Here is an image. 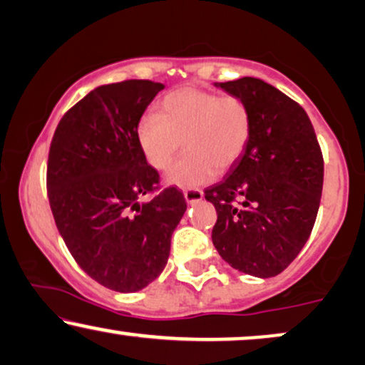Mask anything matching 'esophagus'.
Wrapping results in <instances>:
<instances>
[{
  "mask_svg": "<svg viewBox=\"0 0 365 365\" xmlns=\"http://www.w3.org/2000/svg\"><path fill=\"white\" fill-rule=\"evenodd\" d=\"M183 197H185L188 205H193V203L203 200V192L198 190V188H188V190H183Z\"/></svg>",
  "mask_w": 365,
  "mask_h": 365,
  "instance_id": "1",
  "label": "esophagus"
}]
</instances>
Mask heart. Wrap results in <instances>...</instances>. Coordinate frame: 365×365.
Returning a JSON list of instances; mask_svg holds the SVG:
<instances>
[{"label":"heart","instance_id":"obj_1","mask_svg":"<svg viewBox=\"0 0 365 365\" xmlns=\"http://www.w3.org/2000/svg\"><path fill=\"white\" fill-rule=\"evenodd\" d=\"M252 137V113L239 96H220L195 86L170 91L158 115L148 113L137 125V140L145 160L165 170L185 147L187 153L168 170V185H205L235 167Z\"/></svg>","mask_w":365,"mask_h":365}]
</instances>
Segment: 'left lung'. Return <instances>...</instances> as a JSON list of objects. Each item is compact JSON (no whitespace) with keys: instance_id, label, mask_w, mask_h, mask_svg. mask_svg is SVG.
<instances>
[{"instance_id":"1","label":"left lung","mask_w":365,"mask_h":365,"mask_svg":"<svg viewBox=\"0 0 365 365\" xmlns=\"http://www.w3.org/2000/svg\"><path fill=\"white\" fill-rule=\"evenodd\" d=\"M252 113L244 157L205 190L217 210L213 245L244 274L269 279L290 265L309 240L324 185V158L307 113L259 78L215 83Z\"/></svg>"}]
</instances>
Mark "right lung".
I'll return each instance as SVG.
<instances>
[{"instance_id":"obj_1","label":"right lung","mask_w":365,"mask_h":365,"mask_svg":"<svg viewBox=\"0 0 365 365\" xmlns=\"http://www.w3.org/2000/svg\"><path fill=\"white\" fill-rule=\"evenodd\" d=\"M165 86L150 80L101 85L66 111L50 145L46 187L58 232L91 279L137 292L162 274L187 210L177 188L148 202L158 172L140 150L137 125Z\"/></svg>"}]
</instances>
